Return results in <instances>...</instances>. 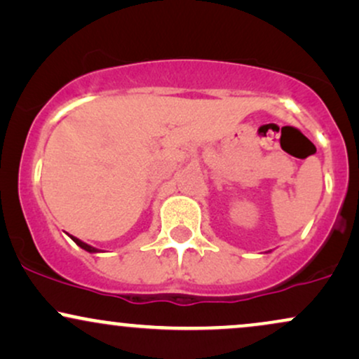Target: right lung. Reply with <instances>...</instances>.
I'll list each match as a JSON object with an SVG mask.
<instances>
[{"label":"right lung","mask_w":359,"mask_h":359,"mask_svg":"<svg viewBox=\"0 0 359 359\" xmlns=\"http://www.w3.org/2000/svg\"><path fill=\"white\" fill-rule=\"evenodd\" d=\"M72 237V241L73 243H75L76 245H80L81 249H85L86 252H90V254H95V252H102L100 249H97V248H93V245H90V244H86V243H83V241H80L79 237H75V236H70Z\"/></svg>","instance_id":"obj_1"}]
</instances>
